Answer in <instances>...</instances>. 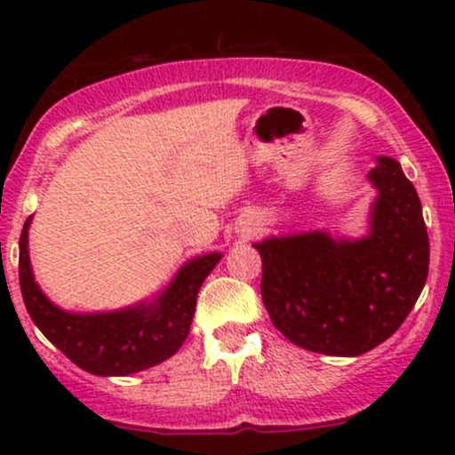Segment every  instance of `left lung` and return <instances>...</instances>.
Segmentation results:
<instances>
[{
  "mask_svg": "<svg viewBox=\"0 0 455 455\" xmlns=\"http://www.w3.org/2000/svg\"><path fill=\"white\" fill-rule=\"evenodd\" d=\"M363 237L328 231L273 235L261 255V299L275 328L304 350L359 356L392 337L423 292L429 237L423 206L401 164L379 156Z\"/></svg>",
  "mask_w": 455,
  "mask_h": 455,
  "instance_id": "left-lung-1",
  "label": "left lung"
}]
</instances>
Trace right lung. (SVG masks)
<instances>
[{
  "mask_svg": "<svg viewBox=\"0 0 455 455\" xmlns=\"http://www.w3.org/2000/svg\"><path fill=\"white\" fill-rule=\"evenodd\" d=\"M26 220L20 237V286L26 310L52 346L81 370L96 376H127L163 363L176 355L189 334L196 299L206 275L222 253L187 261L154 299L112 313H70L44 295L30 266Z\"/></svg>",
  "mask_w": 455,
  "mask_h": 455,
  "instance_id": "right-lung-1",
  "label": "right lung"
}]
</instances>
